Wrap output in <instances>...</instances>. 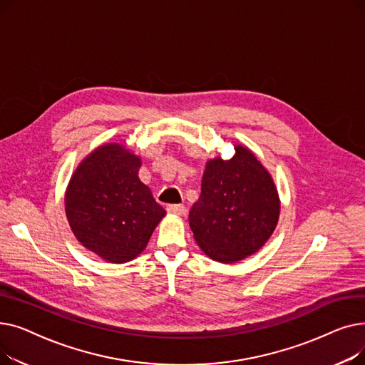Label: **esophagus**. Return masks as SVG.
I'll list each match as a JSON object with an SVG mask.
<instances>
[{
  "instance_id": "1",
  "label": "esophagus",
  "mask_w": 365,
  "mask_h": 365,
  "mask_svg": "<svg viewBox=\"0 0 365 365\" xmlns=\"http://www.w3.org/2000/svg\"><path fill=\"white\" fill-rule=\"evenodd\" d=\"M167 212L171 215L182 216L186 212V207L183 204H170V205H167Z\"/></svg>"
}]
</instances>
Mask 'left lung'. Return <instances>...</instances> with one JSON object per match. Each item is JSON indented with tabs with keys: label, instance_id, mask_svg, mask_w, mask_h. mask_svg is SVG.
<instances>
[{
	"label": "left lung",
	"instance_id": "left-lung-1",
	"mask_svg": "<svg viewBox=\"0 0 365 365\" xmlns=\"http://www.w3.org/2000/svg\"><path fill=\"white\" fill-rule=\"evenodd\" d=\"M278 216L279 200L269 173L250 150L237 146L229 161L207 163L189 225L208 257L234 263L259 250Z\"/></svg>",
	"mask_w": 365,
	"mask_h": 365
}]
</instances>
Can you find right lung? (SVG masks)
I'll return each instance as SVG.
<instances>
[{"label":"right lung","instance_id":"right-lung-1","mask_svg":"<svg viewBox=\"0 0 365 365\" xmlns=\"http://www.w3.org/2000/svg\"><path fill=\"white\" fill-rule=\"evenodd\" d=\"M140 160L121 145H103L80 164L65 198L66 216L78 241L112 263L143 252L165 210L140 182Z\"/></svg>","mask_w":365,"mask_h":365}]
</instances>
